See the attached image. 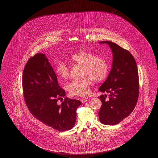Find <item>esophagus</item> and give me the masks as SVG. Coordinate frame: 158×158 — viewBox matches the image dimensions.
<instances>
[{
  "instance_id": "esophagus-1",
  "label": "esophagus",
  "mask_w": 158,
  "mask_h": 158,
  "mask_svg": "<svg viewBox=\"0 0 158 158\" xmlns=\"http://www.w3.org/2000/svg\"><path fill=\"white\" fill-rule=\"evenodd\" d=\"M88 100V98H81L80 99V101L81 102V103H84L86 102Z\"/></svg>"
}]
</instances>
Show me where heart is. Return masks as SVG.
Here are the masks:
<instances>
[{"label":"heart","instance_id":"1","mask_svg":"<svg viewBox=\"0 0 158 158\" xmlns=\"http://www.w3.org/2000/svg\"><path fill=\"white\" fill-rule=\"evenodd\" d=\"M70 61L73 65L83 67L81 80H73L66 86L70 95L86 96L90 92L92 81L99 82L104 80L109 73V64L107 60L96 53L80 51L73 53L70 57ZM70 68L65 61H59L56 73L62 79H67L70 75Z\"/></svg>","mask_w":158,"mask_h":158}]
</instances>
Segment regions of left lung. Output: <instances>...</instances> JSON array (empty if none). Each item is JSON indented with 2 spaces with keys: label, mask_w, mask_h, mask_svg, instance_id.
Returning a JSON list of instances; mask_svg holds the SVG:
<instances>
[{
  "label": "left lung",
  "mask_w": 158,
  "mask_h": 158,
  "mask_svg": "<svg viewBox=\"0 0 158 158\" xmlns=\"http://www.w3.org/2000/svg\"><path fill=\"white\" fill-rule=\"evenodd\" d=\"M110 45L113 53V68L98 90L110 93L100 95L102 102L98 112L101 123L115 125L128 117L135 108L139 92L138 70L130 52L111 41H102Z\"/></svg>",
  "instance_id": "8db88e82"
}]
</instances>
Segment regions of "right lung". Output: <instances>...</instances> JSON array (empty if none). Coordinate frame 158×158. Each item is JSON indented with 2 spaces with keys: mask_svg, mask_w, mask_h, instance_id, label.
Instances as JSON below:
<instances>
[{
  "mask_svg": "<svg viewBox=\"0 0 158 158\" xmlns=\"http://www.w3.org/2000/svg\"><path fill=\"white\" fill-rule=\"evenodd\" d=\"M23 89L27 106L36 119L58 131L74 127L81 102L66 97L45 54H36L28 60L23 71ZM58 100L63 101L61 105Z\"/></svg>",
  "mask_w": 158,
  "mask_h": 158,
  "instance_id": "right-lung-1",
  "label": "right lung"
}]
</instances>
